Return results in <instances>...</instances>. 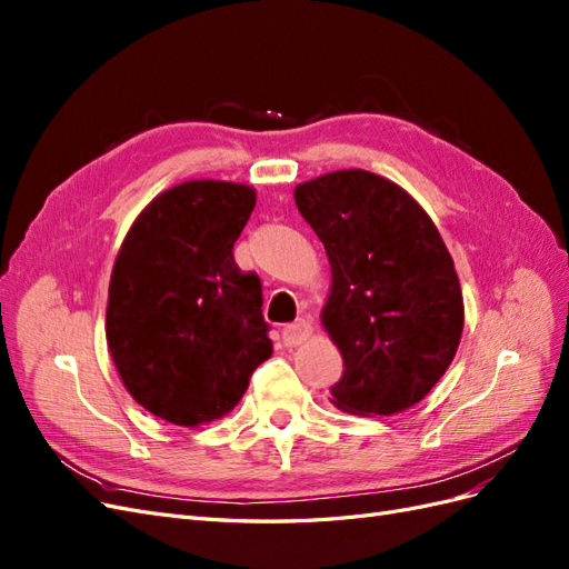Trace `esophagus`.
Here are the masks:
<instances>
[{"label": "esophagus", "instance_id": "esophagus-1", "mask_svg": "<svg viewBox=\"0 0 569 569\" xmlns=\"http://www.w3.org/2000/svg\"><path fill=\"white\" fill-rule=\"evenodd\" d=\"M308 335H311V322L303 318L282 327V341L287 343V347H297V343H301Z\"/></svg>", "mask_w": 569, "mask_h": 569}]
</instances>
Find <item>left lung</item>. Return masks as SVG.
<instances>
[{
    "label": "left lung",
    "instance_id": "left-lung-1",
    "mask_svg": "<svg viewBox=\"0 0 569 569\" xmlns=\"http://www.w3.org/2000/svg\"><path fill=\"white\" fill-rule=\"evenodd\" d=\"M297 209L330 258L322 325L343 358L332 403L391 416L422 401L462 335V295L437 226L406 189L368 170L297 184Z\"/></svg>",
    "mask_w": 569,
    "mask_h": 569
}]
</instances>
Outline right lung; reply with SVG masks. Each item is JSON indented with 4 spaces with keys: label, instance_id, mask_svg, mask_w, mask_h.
<instances>
[{
    "label": "right lung",
    "instance_id": "obj_1",
    "mask_svg": "<svg viewBox=\"0 0 569 569\" xmlns=\"http://www.w3.org/2000/svg\"><path fill=\"white\" fill-rule=\"evenodd\" d=\"M253 206L247 184H176L137 216L116 256L109 351L132 399L166 422L222 418L272 353L261 280L232 253Z\"/></svg>",
    "mask_w": 569,
    "mask_h": 569
}]
</instances>
